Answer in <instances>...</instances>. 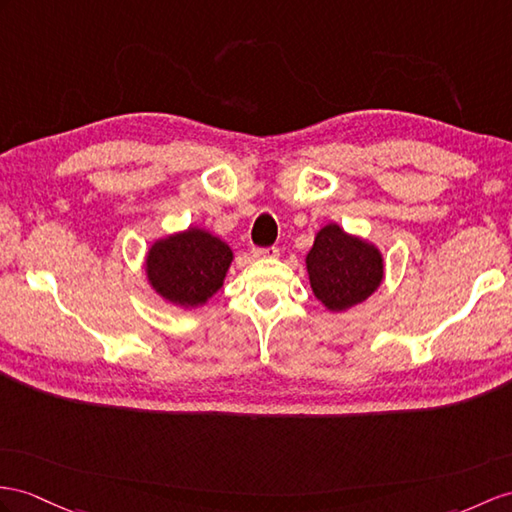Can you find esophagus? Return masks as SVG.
<instances>
[{
    "label": "esophagus",
    "mask_w": 512,
    "mask_h": 512,
    "mask_svg": "<svg viewBox=\"0 0 512 512\" xmlns=\"http://www.w3.org/2000/svg\"><path fill=\"white\" fill-rule=\"evenodd\" d=\"M280 254L278 247H254L252 256L254 258H276Z\"/></svg>",
    "instance_id": "34e87169"
}]
</instances>
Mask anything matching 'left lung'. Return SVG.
Here are the masks:
<instances>
[{
  "label": "left lung",
  "mask_w": 512,
  "mask_h": 512,
  "mask_svg": "<svg viewBox=\"0 0 512 512\" xmlns=\"http://www.w3.org/2000/svg\"><path fill=\"white\" fill-rule=\"evenodd\" d=\"M310 289L332 313L365 302L384 278L380 249L336 223L323 226L306 254Z\"/></svg>",
  "instance_id": "1"
}]
</instances>
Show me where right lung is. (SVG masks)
<instances>
[{
	"instance_id": "obj_1",
	"label": "right lung",
	"mask_w": 512,
	"mask_h": 512,
	"mask_svg": "<svg viewBox=\"0 0 512 512\" xmlns=\"http://www.w3.org/2000/svg\"><path fill=\"white\" fill-rule=\"evenodd\" d=\"M232 258L230 245L219 236L189 228L152 243L145 273L162 299L182 308H197L221 289Z\"/></svg>"
}]
</instances>
